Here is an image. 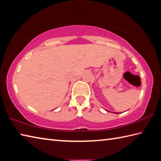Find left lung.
Masks as SVG:
<instances>
[{
    "instance_id": "obj_1",
    "label": "left lung",
    "mask_w": 161,
    "mask_h": 161,
    "mask_svg": "<svg viewBox=\"0 0 161 161\" xmlns=\"http://www.w3.org/2000/svg\"><path fill=\"white\" fill-rule=\"evenodd\" d=\"M115 114H118V113H115Z\"/></svg>"
}]
</instances>
